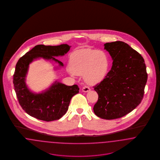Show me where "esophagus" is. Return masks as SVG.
Listing matches in <instances>:
<instances>
[{
    "label": "esophagus",
    "mask_w": 160,
    "mask_h": 160,
    "mask_svg": "<svg viewBox=\"0 0 160 160\" xmlns=\"http://www.w3.org/2000/svg\"><path fill=\"white\" fill-rule=\"evenodd\" d=\"M90 91H91V89L88 86H84L82 88V91L83 92H89Z\"/></svg>",
    "instance_id": "esophagus-1"
}]
</instances>
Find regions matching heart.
<instances>
[{
  "label": "heart",
  "instance_id": "1",
  "mask_svg": "<svg viewBox=\"0 0 160 160\" xmlns=\"http://www.w3.org/2000/svg\"><path fill=\"white\" fill-rule=\"evenodd\" d=\"M71 74L82 76L89 84H95L101 82L106 76L110 62L106 53L90 48L76 50L70 57Z\"/></svg>",
  "mask_w": 160,
  "mask_h": 160
}]
</instances>
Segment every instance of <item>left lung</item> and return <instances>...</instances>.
<instances>
[{
	"instance_id": "1",
	"label": "left lung",
	"mask_w": 160,
	"mask_h": 160,
	"mask_svg": "<svg viewBox=\"0 0 160 160\" xmlns=\"http://www.w3.org/2000/svg\"><path fill=\"white\" fill-rule=\"evenodd\" d=\"M104 46L113 63L105 78L94 87L98 99L93 112L110 120L129 113L140 104L148 74L143 57L127 43L115 41Z\"/></svg>"
}]
</instances>
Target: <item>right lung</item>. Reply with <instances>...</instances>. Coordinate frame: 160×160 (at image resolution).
Returning <instances> with one entry per match:
<instances>
[{"label": "right lung", "instance_id": "1", "mask_svg": "<svg viewBox=\"0 0 160 160\" xmlns=\"http://www.w3.org/2000/svg\"><path fill=\"white\" fill-rule=\"evenodd\" d=\"M67 44L51 46L38 45L27 52L17 62L13 78L17 97L23 110L32 117L47 122L61 118L68 109L72 97L79 92L77 84L67 86L56 80L44 91L36 93L31 91L26 83L29 65L43 59L59 64L55 70L63 67V63L55 57L63 56L68 52Z\"/></svg>", "mask_w": 160, "mask_h": 160}]
</instances>
